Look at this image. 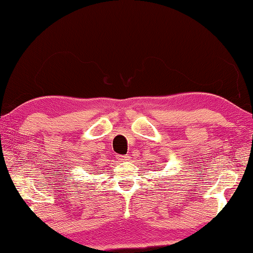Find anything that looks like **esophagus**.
<instances>
[{
    "label": "esophagus",
    "mask_w": 253,
    "mask_h": 253,
    "mask_svg": "<svg viewBox=\"0 0 253 253\" xmlns=\"http://www.w3.org/2000/svg\"><path fill=\"white\" fill-rule=\"evenodd\" d=\"M130 158H131V157L127 156V155H126V156H119L120 162H129Z\"/></svg>",
    "instance_id": "esophagus-1"
}]
</instances>
